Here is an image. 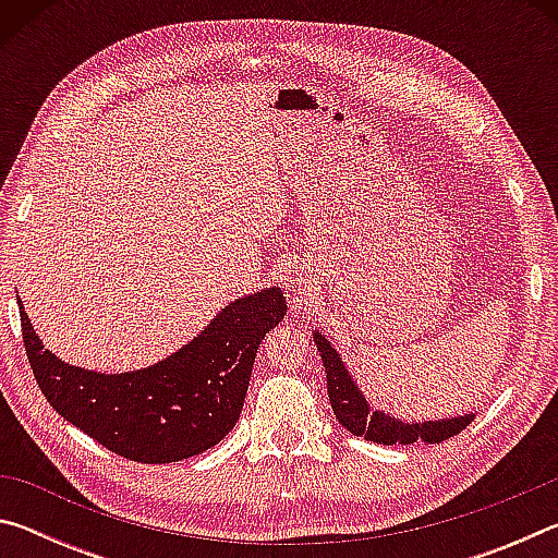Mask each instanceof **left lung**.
Returning <instances> with one entry per match:
<instances>
[{
  "label": "left lung",
  "instance_id": "8db88e82",
  "mask_svg": "<svg viewBox=\"0 0 558 558\" xmlns=\"http://www.w3.org/2000/svg\"><path fill=\"white\" fill-rule=\"evenodd\" d=\"M315 344L323 356L325 374H327V393L329 403L337 421L342 426L354 433V436H364L372 442H381V446H411L415 440L423 442H442L450 436H458L462 428H468L475 413L456 415V418H438V421H399L386 411H376L374 405L366 401V396L359 391L352 374L347 372L342 356L337 354V349L327 342L325 335L315 329Z\"/></svg>",
  "mask_w": 558,
  "mask_h": 558
}]
</instances>
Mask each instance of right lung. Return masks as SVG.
Returning a JSON list of instances; mask_svg holds the SVG:
<instances>
[{"label": "right lung", "mask_w": 558, "mask_h": 558, "mask_svg": "<svg viewBox=\"0 0 558 558\" xmlns=\"http://www.w3.org/2000/svg\"><path fill=\"white\" fill-rule=\"evenodd\" d=\"M288 313L280 288L226 305L192 342L147 369L102 374L44 349L19 300L26 356L56 413L120 458L177 462L214 448L239 421L253 362Z\"/></svg>", "instance_id": "add662e5"}]
</instances>
